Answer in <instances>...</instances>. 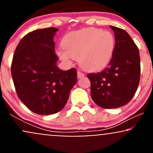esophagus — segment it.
<instances>
[{"label":"esophagus","instance_id":"esophagus-1","mask_svg":"<svg viewBox=\"0 0 153 153\" xmlns=\"http://www.w3.org/2000/svg\"><path fill=\"white\" fill-rule=\"evenodd\" d=\"M77 75H78V78H81L82 77H84V73H81L80 71H78V73H77Z\"/></svg>","mask_w":153,"mask_h":153}]
</instances>
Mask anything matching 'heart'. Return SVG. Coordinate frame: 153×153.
Instances as JSON below:
<instances>
[{"label": "heart", "instance_id": "obj_1", "mask_svg": "<svg viewBox=\"0 0 153 153\" xmlns=\"http://www.w3.org/2000/svg\"><path fill=\"white\" fill-rule=\"evenodd\" d=\"M59 58L71 64L79 58L80 66L88 71H98L109 63L115 49L114 36L110 31L86 28L65 35Z\"/></svg>", "mask_w": 153, "mask_h": 153}]
</instances>
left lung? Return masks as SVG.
Listing matches in <instances>:
<instances>
[{"label":"left lung","mask_w":153,"mask_h":153,"mask_svg":"<svg viewBox=\"0 0 153 153\" xmlns=\"http://www.w3.org/2000/svg\"><path fill=\"white\" fill-rule=\"evenodd\" d=\"M115 36V49L106 68L89 73L91 98L103 108H117L131 101L140 78L139 50L124 29L110 26Z\"/></svg>","instance_id":"obj_1"}]
</instances>
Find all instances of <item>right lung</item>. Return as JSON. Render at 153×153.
I'll return each instance as SVG.
<instances>
[{"instance_id": "right-lung-1", "label": "right lung", "mask_w": 153, "mask_h": 153, "mask_svg": "<svg viewBox=\"0 0 153 153\" xmlns=\"http://www.w3.org/2000/svg\"><path fill=\"white\" fill-rule=\"evenodd\" d=\"M57 28L36 29L25 35L13 54L11 75L19 99L41 115L57 113L65 106L77 82V71L57 68L54 36Z\"/></svg>"}]
</instances>
